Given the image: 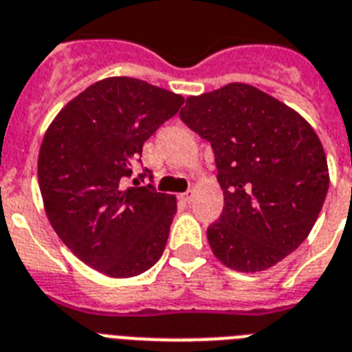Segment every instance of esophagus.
<instances>
[{
	"mask_svg": "<svg viewBox=\"0 0 352 352\" xmlns=\"http://www.w3.org/2000/svg\"><path fill=\"white\" fill-rule=\"evenodd\" d=\"M182 200H184V201H187V204H189V201L190 200H192V190H185V192H184V195H182Z\"/></svg>",
	"mask_w": 352,
	"mask_h": 352,
	"instance_id": "1",
	"label": "esophagus"
}]
</instances>
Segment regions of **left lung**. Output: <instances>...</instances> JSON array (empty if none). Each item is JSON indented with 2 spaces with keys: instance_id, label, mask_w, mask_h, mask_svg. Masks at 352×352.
Returning <instances> with one entry per match:
<instances>
[{
  "instance_id": "obj_1",
  "label": "left lung",
  "mask_w": 352,
  "mask_h": 352,
  "mask_svg": "<svg viewBox=\"0 0 352 352\" xmlns=\"http://www.w3.org/2000/svg\"><path fill=\"white\" fill-rule=\"evenodd\" d=\"M211 143L224 209L207 228L214 257L239 272H263L309 236L327 190L320 138L303 117L248 84L189 97L179 111Z\"/></svg>"
}]
</instances>
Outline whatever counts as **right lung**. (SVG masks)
I'll return each instance as SVG.
<instances>
[{"label": "right lung", "mask_w": 352, "mask_h": 352, "mask_svg": "<svg viewBox=\"0 0 352 352\" xmlns=\"http://www.w3.org/2000/svg\"><path fill=\"white\" fill-rule=\"evenodd\" d=\"M184 97L130 77L89 86L60 111L43 138L38 184L47 219L82 263L133 277L163 255L176 198L157 192L148 168L126 187L145 141L178 113Z\"/></svg>", "instance_id": "add662e5"}]
</instances>
